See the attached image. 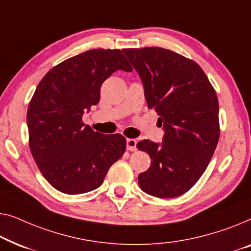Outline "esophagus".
<instances>
[{
    "label": "esophagus",
    "mask_w": 251,
    "mask_h": 251,
    "mask_svg": "<svg viewBox=\"0 0 251 251\" xmlns=\"http://www.w3.org/2000/svg\"><path fill=\"white\" fill-rule=\"evenodd\" d=\"M136 140L134 139H127L126 140V149L129 151H135L136 150Z\"/></svg>",
    "instance_id": "34e87169"
}]
</instances>
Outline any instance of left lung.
Instances as JSON below:
<instances>
[{
	"label": "left lung",
	"mask_w": 251,
	"mask_h": 251,
	"mask_svg": "<svg viewBox=\"0 0 251 251\" xmlns=\"http://www.w3.org/2000/svg\"><path fill=\"white\" fill-rule=\"evenodd\" d=\"M123 52L139 74L148 107L154 108L164 128L162 142L136 144L152 159L139 175V185L157 198L178 197L196 184L216 149V92L199 65L171 50L152 47Z\"/></svg>",
	"instance_id": "8db88e82"
}]
</instances>
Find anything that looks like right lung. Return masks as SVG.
Returning <instances> with one entry per match:
<instances>
[{
    "instance_id": "right-lung-1",
    "label": "right lung",
    "mask_w": 251,
    "mask_h": 251,
    "mask_svg": "<svg viewBox=\"0 0 251 251\" xmlns=\"http://www.w3.org/2000/svg\"><path fill=\"white\" fill-rule=\"evenodd\" d=\"M117 70L132 72L119 50L95 49L59 63L36 87L27 111L29 148L45 179L60 192L98 189L125 152L121 134L97 133L82 123L100 101V87Z\"/></svg>"
}]
</instances>
